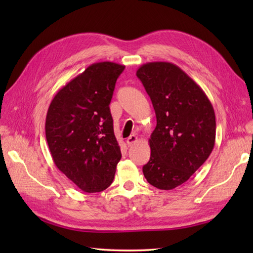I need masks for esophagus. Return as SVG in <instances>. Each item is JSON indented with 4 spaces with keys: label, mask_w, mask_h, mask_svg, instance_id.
<instances>
[{
    "label": "esophagus",
    "mask_w": 253,
    "mask_h": 253,
    "mask_svg": "<svg viewBox=\"0 0 253 253\" xmlns=\"http://www.w3.org/2000/svg\"><path fill=\"white\" fill-rule=\"evenodd\" d=\"M137 141H138V138H137L136 135H130L129 137L127 138V140H126L128 146H131V144H133V143L137 142Z\"/></svg>",
    "instance_id": "34e87169"
}]
</instances>
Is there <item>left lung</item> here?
<instances>
[{
	"instance_id": "1",
	"label": "left lung",
	"mask_w": 253,
	"mask_h": 253,
	"mask_svg": "<svg viewBox=\"0 0 253 253\" xmlns=\"http://www.w3.org/2000/svg\"><path fill=\"white\" fill-rule=\"evenodd\" d=\"M136 75L157 116V127L149 139L151 155L143 165V175L158 189H174L189 179L211 154L215 113L204 91L175 64L147 63Z\"/></svg>"
}]
</instances>
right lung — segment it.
Returning <instances> with one entry per match:
<instances>
[{"instance_id": "add662e5", "label": "right lung", "mask_w": 253, "mask_h": 253, "mask_svg": "<svg viewBox=\"0 0 253 253\" xmlns=\"http://www.w3.org/2000/svg\"><path fill=\"white\" fill-rule=\"evenodd\" d=\"M125 66L94 63L58 91L49 106L45 137L56 168L79 189L105 190L122 158L110 103Z\"/></svg>"}]
</instances>
